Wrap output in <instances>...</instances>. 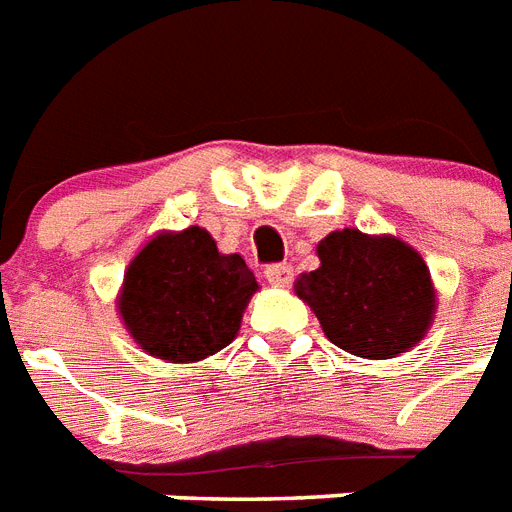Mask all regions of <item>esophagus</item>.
<instances>
[{
    "label": "esophagus",
    "mask_w": 512,
    "mask_h": 512,
    "mask_svg": "<svg viewBox=\"0 0 512 512\" xmlns=\"http://www.w3.org/2000/svg\"><path fill=\"white\" fill-rule=\"evenodd\" d=\"M264 277H267L272 285H280V288H285V285H290V282H293V267H290V264H269V267L264 269Z\"/></svg>",
    "instance_id": "34e87169"
}]
</instances>
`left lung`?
<instances>
[{
    "mask_svg": "<svg viewBox=\"0 0 512 512\" xmlns=\"http://www.w3.org/2000/svg\"><path fill=\"white\" fill-rule=\"evenodd\" d=\"M320 267L296 282L338 349L365 359H391L420 341L436 296L431 272L410 245L359 230L330 232L317 245Z\"/></svg>",
    "mask_w": 512,
    "mask_h": 512,
    "instance_id": "1",
    "label": "left lung"
}]
</instances>
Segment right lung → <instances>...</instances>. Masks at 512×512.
<instances>
[{
    "label": "right lung",
    "mask_w": 512,
    "mask_h": 512,
    "mask_svg": "<svg viewBox=\"0 0 512 512\" xmlns=\"http://www.w3.org/2000/svg\"><path fill=\"white\" fill-rule=\"evenodd\" d=\"M256 288L243 256L219 253L206 230L187 227L137 253L118 309L150 357L198 362L230 346Z\"/></svg>",
    "instance_id": "obj_1"
}]
</instances>
